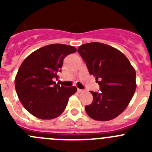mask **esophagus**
<instances>
[{
  "instance_id": "34e87169",
  "label": "esophagus",
  "mask_w": 152,
  "mask_h": 152,
  "mask_svg": "<svg viewBox=\"0 0 152 152\" xmlns=\"http://www.w3.org/2000/svg\"><path fill=\"white\" fill-rule=\"evenodd\" d=\"M77 91H78V92H84V90H82V89H79V88H77Z\"/></svg>"
}]
</instances>
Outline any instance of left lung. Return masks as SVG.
I'll use <instances>...</instances> for the list:
<instances>
[{
	"instance_id": "8db88e82",
	"label": "left lung",
	"mask_w": 152,
	"mask_h": 152,
	"mask_svg": "<svg viewBox=\"0 0 152 152\" xmlns=\"http://www.w3.org/2000/svg\"><path fill=\"white\" fill-rule=\"evenodd\" d=\"M77 52L100 85V92L91 91L94 99L85 107L86 113L98 121L116 118L125 110L135 94V69L123 53L106 44L86 43L79 46Z\"/></svg>"
}]
</instances>
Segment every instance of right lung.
<instances>
[{
    "label": "right lung",
    "instance_id": "obj_1",
    "mask_svg": "<svg viewBox=\"0 0 152 152\" xmlns=\"http://www.w3.org/2000/svg\"><path fill=\"white\" fill-rule=\"evenodd\" d=\"M76 52L74 46L63 44L45 45L31 53L23 61L15 77L17 96L25 109L41 119L60 116L68 99L77 88L56 84L63 60Z\"/></svg>",
    "mask_w": 152,
    "mask_h": 152
}]
</instances>
